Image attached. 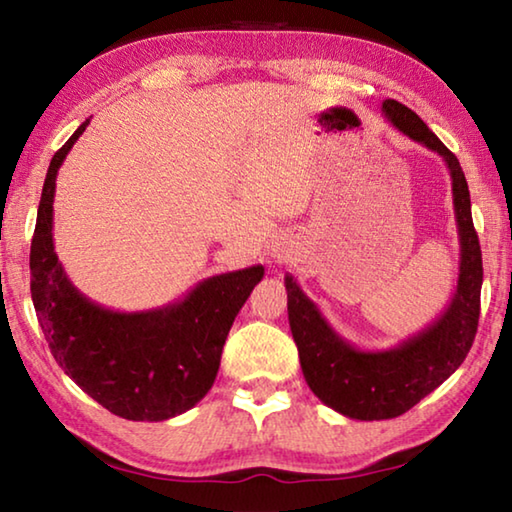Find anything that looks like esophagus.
<instances>
[{
  "label": "esophagus",
  "instance_id": "34e87169",
  "mask_svg": "<svg viewBox=\"0 0 512 512\" xmlns=\"http://www.w3.org/2000/svg\"><path fill=\"white\" fill-rule=\"evenodd\" d=\"M273 257L277 259V262H280V259H284V257H287V255H284V253H280V250H277V253H275Z\"/></svg>",
  "mask_w": 512,
  "mask_h": 512
}]
</instances>
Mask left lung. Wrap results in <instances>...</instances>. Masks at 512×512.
Instances as JSON below:
<instances>
[{"instance_id":"obj_1","label":"left lung","mask_w":512,"mask_h":512,"mask_svg":"<svg viewBox=\"0 0 512 512\" xmlns=\"http://www.w3.org/2000/svg\"><path fill=\"white\" fill-rule=\"evenodd\" d=\"M386 119L413 142L445 160L452 176L458 228V280L447 309L429 327L391 350H359L334 332L320 309L291 275L284 277L293 341L305 381L320 402L352 420H391L454 375L470 352L481 311L483 262L472 223L470 189L456 155L411 108L395 99L381 103Z\"/></svg>"}]
</instances>
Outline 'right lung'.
I'll return each instance as SVG.
<instances>
[{
    "mask_svg": "<svg viewBox=\"0 0 512 512\" xmlns=\"http://www.w3.org/2000/svg\"><path fill=\"white\" fill-rule=\"evenodd\" d=\"M90 119L51 158L31 241V298L49 350L81 391L119 418L160 422L203 400L223 343L264 266L198 282L183 300L149 311H112L69 282L54 250L56 176Z\"/></svg>",
    "mask_w": 512,
    "mask_h": 512,
    "instance_id": "obj_1",
    "label": "right lung"
}]
</instances>
